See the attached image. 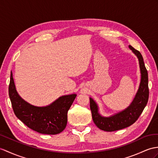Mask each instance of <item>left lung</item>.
Segmentation results:
<instances>
[{"instance_id": "left-lung-1", "label": "left lung", "mask_w": 158, "mask_h": 158, "mask_svg": "<svg viewBox=\"0 0 158 158\" xmlns=\"http://www.w3.org/2000/svg\"><path fill=\"white\" fill-rule=\"evenodd\" d=\"M129 49L139 60L141 72V81L139 89L131 105L123 110L110 117H103L98 112V106L90 97V107L93 121L100 129L105 131H114L129 127L135 122L143 112L149 98L148 74L141 53L129 45Z\"/></svg>"}]
</instances>
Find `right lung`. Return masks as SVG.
I'll list each match as a JSON object with an SVG mask.
<instances>
[{"label":"right lung","mask_w":158,"mask_h":158,"mask_svg":"<svg viewBox=\"0 0 158 158\" xmlns=\"http://www.w3.org/2000/svg\"><path fill=\"white\" fill-rule=\"evenodd\" d=\"M9 94L14 113L19 120L33 131L48 135L58 134L66 128L68 111L77 96L76 94L61 96L45 106L32 105L18 94L12 72Z\"/></svg>","instance_id":"obj_1"}]
</instances>
